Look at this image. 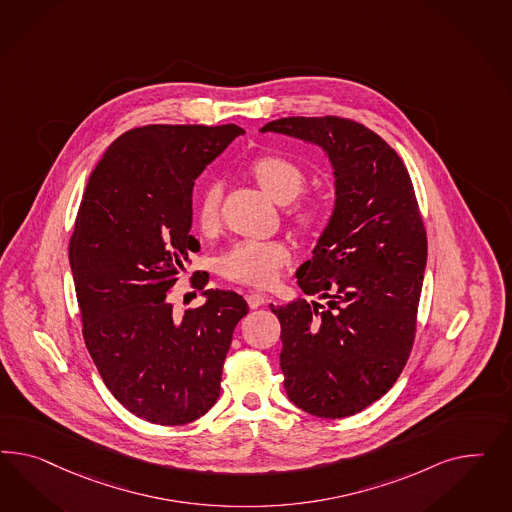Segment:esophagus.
Here are the masks:
<instances>
[{
	"instance_id": "1",
	"label": "esophagus",
	"mask_w": 512,
	"mask_h": 512,
	"mask_svg": "<svg viewBox=\"0 0 512 512\" xmlns=\"http://www.w3.org/2000/svg\"><path fill=\"white\" fill-rule=\"evenodd\" d=\"M246 300H248L249 308L251 310H255V308H259V306H263L264 302H266V298L263 295H259V293H249L246 296Z\"/></svg>"
}]
</instances>
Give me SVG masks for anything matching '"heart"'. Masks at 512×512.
<instances>
[{"label": "heart", "instance_id": "b5f03b06", "mask_svg": "<svg viewBox=\"0 0 512 512\" xmlns=\"http://www.w3.org/2000/svg\"><path fill=\"white\" fill-rule=\"evenodd\" d=\"M251 178L276 202H291L304 189L306 174L293 159L279 154L257 155L249 165ZM221 189L217 184L204 187L195 210L202 233H212L219 225ZM289 216L302 233H311L323 223V206L317 201H302L289 210ZM291 261V249L281 240H242L223 257V274L231 281L251 287H270L276 283L281 266Z\"/></svg>", "mask_w": 512, "mask_h": 512}]
</instances>
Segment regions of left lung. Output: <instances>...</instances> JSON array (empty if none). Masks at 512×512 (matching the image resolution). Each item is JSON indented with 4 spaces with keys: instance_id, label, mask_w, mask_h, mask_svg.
Returning a JSON list of instances; mask_svg holds the SVG:
<instances>
[{
    "instance_id": "obj_1",
    "label": "left lung",
    "mask_w": 512,
    "mask_h": 512,
    "mask_svg": "<svg viewBox=\"0 0 512 512\" xmlns=\"http://www.w3.org/2000/svg\"><path fill=\"white\" fill-rule=\"evenodd\" d=\"M319 144L336 176V206L313 257L296 270L304 298L270 304L281 325L291 402L343 419L377 402L415 343L428 240L402 157L340 116L279 118L261 129Z\"/></svg>"
}]
</instances>
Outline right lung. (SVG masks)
Listing matches in <instances>:
<instances>
[{
	"label": "right lung",
	"mask_w": 512,
	"mask_h": 512,
	"mask_svg": "<svg viewBox=\"0 0 512 512\" xmlns=\"http://www.w3.org/2000/svg\"><path fill=\"white\" fill-rule=\"evenodd\" d=\"M244 129L142 125L90 174L69 242L82 336L112 396L140 419L180 426L219 398L223 362L248 313L234 291L189 285L202 306L174 311L172 287L199 242L189 234L195 178ZM195 296V293H193Z\"/></svg>",
	"instance_id": "1"
}]
</instances>
